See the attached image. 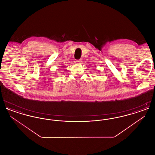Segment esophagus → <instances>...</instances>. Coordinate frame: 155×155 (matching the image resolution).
Wrapping results in <instances>:
<instances>
[{
	"label": "esophagus",
	"mask_w": 155,
	"mask_h": 155,
	"mask_svg": "<svg viewBox=\"0 0 155 155\" xmlns=\"http://www.w3.org/2000/svg\"><path fill=\"white\" fill-rule=\"evenodd\" d=\"M82 62V60H76V63L77 64H81Z\"/></svg>",
	"instance_id": "34e87169"
}]
</instances>
